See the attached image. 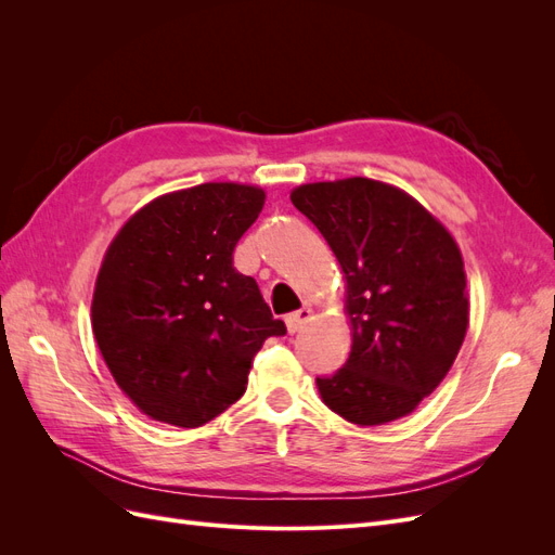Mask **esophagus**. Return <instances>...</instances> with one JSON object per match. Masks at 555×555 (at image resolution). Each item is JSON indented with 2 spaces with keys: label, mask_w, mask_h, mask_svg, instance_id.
Listing matches in <instances>:
<instances>
[{
  "label": "esophagus",
  "mask_w": 555,
  "mask_h": 555,
  "mask_svg": "<svg viewBox=\"0 0 555 555\" xmlns=\"http://www.w3.org/2000/svg\"><path fill=\"white\" fill-rule=\"evenodd\" d=\"M310 319H312V310L304 306V308H298L296 312L287 314V319H284V322H287L289 333H298L300 328H304L310 322Z\"/></svg>",
  "instance_id": "esophagus-1"
}]
</instances>
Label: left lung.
<instances>
[{"label":"left lung","instance_id":"8db88e82","mask_svg":"<svg viewBox=\"0 0 555 555\" xmlns=\"http://www.w3.org/2000/svg\"><path fill=\"white\" fill-rule=\"evenodd\" d=\"M347 280L354 328L340 371L317 377L326 405L359 426L410 414L456 361L467 331L459 245L412 196L367 178L296 188Z\"/></svg>","mask_w":555,"mask_h":555}]
</instances>
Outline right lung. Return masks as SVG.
Here are the masks:
<instances>
[{"label": "right lung", "mask_w": 555, "mask_h": 555, "mask_svg": "<svg viewBox=\"0 0 555 555\" xmlns=\"http://www.w3.org/2000/svg\"><path fill=\"white\" fill-rule=\"evenodd\" d=\"M263 190L206 182L155 198L111 243L92 331L117 386L155 422L204 426L245 393L266 338L287 333L233 247Z\"/></svg>", "instance_id": "add662e5"}]
</instances>
